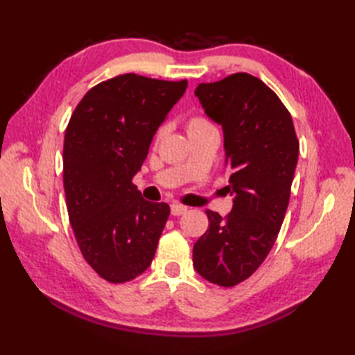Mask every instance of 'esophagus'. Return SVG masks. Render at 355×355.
Returning a JSON list of instances; mask_svg holds the SVG:
<instances>
[{
  "label": "esophagus",
  "instance_id": "1",
  "mask_svg": "<svg viewBox=\"0 0 355 355\" xmlns=\"http://www.w3.org/2000/svg\"><path fill=\"white\" fill-rule=\"evenodd\" d=\"M171 212H172L173 216H180V215H183V214L187 212V207L183 206V205H180V202H172Z\"/></svg>",
  "mask_w": 355,
  "mask_h": 355
}]
</instances>
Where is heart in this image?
Returning a JSON list of instances; mask_svg holds the SVG:
<instances>
[{
	"instance_id": "obj_1",
	"label": "heart",
	"mask_w": 355,
	"mask_h": 355,
	"mask_svg": "<svg viewBox=\"0 0 355 355\" xmlns=\"http://www.w3.org/2000/svg\"><path fill=\"white\" fill-rule=\"evenodd\" d=\"M210 120L202 117V116H193L189 119V122H187V131H195V130H200V128H205V126H210ZM162 135V131L158 132V137Z\"/></svg>"
}]
</instances>
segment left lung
Segmentation results:
<instances>
[{
  "label": "left lung",
  "instance_id": "obj_1",
  "mask_svg": "<svg viewBox=\"0 0 355 355\" xmlns=\"http://www.w3.org/2000/svg\"><path fill=\"white\" fill-rule=\"evenodd\" d=\"M195 96L224 132L233 197L223 218L206 210L209 229L193 245L206 281L233 286L252 276L275 245L288 207L299 155L291 114L273 89L247 73L200 84Z\"/></svg>",
  "mask_w": 355,
  "mask_h": 355
}]
</instances>
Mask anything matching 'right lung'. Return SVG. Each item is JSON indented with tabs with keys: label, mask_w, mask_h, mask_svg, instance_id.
<instances>
[{
	"label": "right lung",
	"mask_w": 355,
	"mask_h": 355,
	"mask_svg": "<svg viewBox=\"0 0 355 355\" xmlns=\"http://www.w3.org/2000/svg\"><path fill=\"white\" fill-rule=\"evenodd\" d=\"M187 80L120 74L82 97L64 139V189L85 261L111 284L140 276L171 214L141 197L132 178Z\"/></svg>",
	"instance_id": "1"
}]
</instances>
